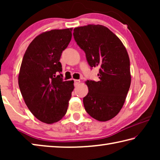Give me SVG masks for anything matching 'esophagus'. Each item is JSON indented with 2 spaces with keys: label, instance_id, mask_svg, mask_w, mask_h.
I'll use <instances>...</instances> for the list:
<instances>
[{
  "label": "esophagus",
  "instance_id": "34e87169",
  "mask_svg": "<svg viewBox=\"0 0 160 160\" xmlns=\"http://www.w3.org/2000/svg\"><path fill=\"white\" fill-rule=\"evenodd\" d=\"M80 82V80H74V85H75V86H77Z\"/></svg>",
  "mask_w": 160,
  "mask_h": 160
}]
</instances>
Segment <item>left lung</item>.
Here are the masks:
<instances>
[{
  "label": "left lung",
  "instance_id": "8db88e82",
  "mask_svg": "<svg viewBox=\"0 0 160 160\" xmlns=\"http://www.w3.org/2000/svg\"><path fill=\"white\" fill-rule=\"evenodd\" d=\"M77 44L85 51L90 67H98L99 80H87L88 93L83 98L86 112L107 121L123 107L131 82L128 52L119 38L106 27L88 25L74 29Z\"/></svg>",
  "mask_w": 160,
  "mask_h": 160
}]
</instances>
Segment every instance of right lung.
Returning <instances> with one entry per match:
<instances>
[{
    "mask_svg": "<svg viewBox=\"0 0 160 160\" xmlns=\"http://www.w3.org/2000/svg\"><path fill=\"white\" fill-rule=\"evenodd\" d=\"M72 28L52 29L38 35L27 48L18 76L28 109L42 122L53 123L66 113L73 80L63 81L61 53L72 38Z\"/></svg>",
    "mask_w": 160,
    "mask_h": 160,
    "instance_id": "obj_1",
    "label": "right lung"
}]
</instances>
